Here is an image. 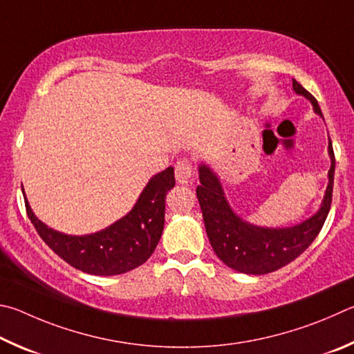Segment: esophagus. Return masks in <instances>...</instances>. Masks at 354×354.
Wrapping results in <instances>:
<instances>
[{
	"label": "esophagus",
	"mask_w": 354,
	"mask_h": 354,
	"mask_svg": "<svg viewBox=\"0 0 354 354\" xmlns=\"http://www.w3.org/2000/svg\"><path fill=\"white\" fill-rule=\"evenodd\" d=\"M193 178V165L188 158H180L176 163V180L182 185H188Z\"/></svg>",
	"instance_id": "1"
}]
</instances>
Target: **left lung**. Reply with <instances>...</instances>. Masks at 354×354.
Returning <instances> with one entry per match:
<instances>
[{"label": "left lung", "mask_w": 354, "mask_h": 354, "mask_svg": "<svg viewBox=\"0 0 354 354\" xmlns=\"http://www.w3.org/2000/svg\"><path fill=\"white\" fill-rule=\"evenodd\" d=\"M292 85L297 95L309 99L315 113L322 116L317 99L303 88L295 79ZM328 152L331 158V167L328 171L330 182L320 209L301 224L286 228L257 227L241 219L228 205L216 174L205 165L199 166L201 185L197 187L196 194L199 199L208 239L222 263L243 274L264 275L284 268L311 245L325 224L333 201L336 160H334L331 141L328 145Z\"/></svg>", "instance_id": "obj_1"}]
</instances>
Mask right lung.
<instances>
[{"instance_id": "right-lung-1", "label": "right lung", "mask_w": 354, "mask_h": 354, "mask_svg": "<svg viewBox=\"0 0 354 354\" xmlns=\"http://www.w3.org/2000/svg\"><path fill=\"white\" fill-rule=\"evenodd\" d=\"M174 185V167L158 172L149 180L129 214L105 230L84 236L64 234L43 224L35 218L26 196L24 205L37 233L64 261L91 275H120L151 258L163 233L166 194Z\"/></svg>"}]
</instances>
